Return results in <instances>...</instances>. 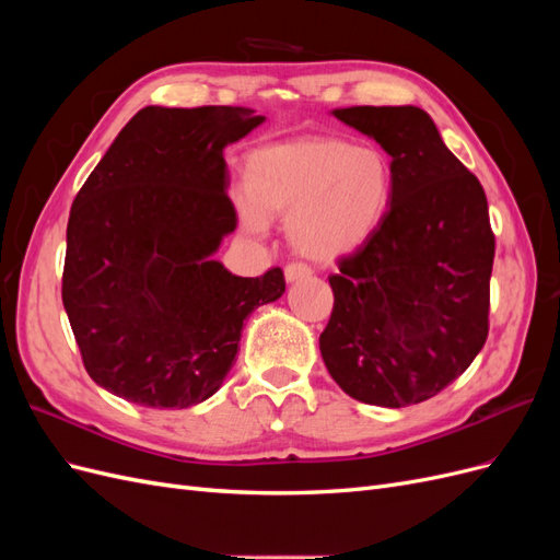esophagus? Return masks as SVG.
<instances>
[{
    "instance_id": "1",
    "label": "esophagus",
    "mask_w": 560,
    "mask_h": 560,
    "mask_svg": "<svg viewBox=\"0 0 560 560\" xmlns=\"http://www.w3.org/2000/svg\"><path fill=\"white\" fill-rule=\"evenodd\" d=\"M313 273L311 266L306 264H290L284 268V278L287 282H294V280H301V278H308Z\"/></svg>"
}]
</instances>
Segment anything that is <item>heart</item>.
Returning a JSON list of instances; mask_svg holds the SVG:
<instances>
[{"label": "heart", "mask_w": 560, "mask_h": 560, "mask_svg": "<svg viewBox=\"0 0 560 560\" xmlns=\"http://www.w3.org/2000/svg\"><path fill=\"white\" fill-rule=\"evenodd\" d=\"M243 224L268 229L287 217V238L313 261H334L360 249L393 206L395 173L371 144L308 138L257 149L245 163Z\"/></svg>", "instance_id": "heart-1"}]
</instances>
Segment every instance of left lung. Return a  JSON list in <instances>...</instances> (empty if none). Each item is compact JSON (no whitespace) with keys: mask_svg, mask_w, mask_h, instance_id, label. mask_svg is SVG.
<instances>
[{"mask_svg":"<svg viewBox=\"0 0 560 560\" xmlns=\"http://www.w3.org/2000/svg\"><path fill=\"white\" fill-rule=\"evenodd\" d=\"M331 114L387 151L395 194L381 229L329 278L334 311L319 352L346 395L401 409L442 393L486 343L488 200L420 107Z\"/></svg>","mask_w":560,"mask_h":560,"instance_id":"8db88e82","label":"left lung"}]
</instances>
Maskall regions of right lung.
<instances>
[{
	"label": "right lung",
	"mask_w": 560,
	"mask_h": 560,
	"mask_svg": "<svg viewBox=\"0 0 560 560\" xmlns=\"http://www.w3.org/2000/svg\"><path fill=\"white\" fill-rule=\"evenodd\" d=\"M266 121L247 107H144L74 198L62 303L89 376L151 409H186L222 387L245 317L282 296L270 268L214 261L238 217L224 147Z\"/></svg>",
	"instance_id": "obj_1"
}]
</instances>
